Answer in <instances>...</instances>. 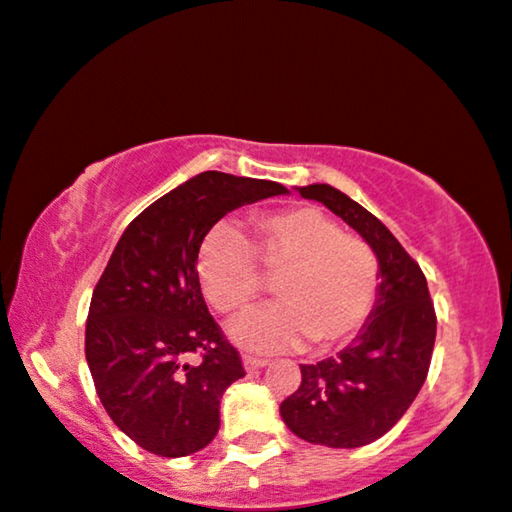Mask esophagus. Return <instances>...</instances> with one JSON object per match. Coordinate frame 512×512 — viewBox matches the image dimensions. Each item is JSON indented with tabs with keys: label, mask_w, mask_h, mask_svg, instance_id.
Wrapping results in <instances>:
<instances>
[{
	"label": "esophagus",
	"mask_w": 512,
	"mask_h": 512,
	"mask_svg": "<svg viewBox=\"0 0 512 512\" xmlns=\"http://www.w3.org/2000/svg\"><path fill=\"white\" fill-rule=\"evenodd\" d=\"M269 362L264 360V357H255V355H243V367L248 369H260V367H267Z\"/></svg>",
	"instance_id": "1"
}]
</instances>
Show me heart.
<instances>
[{
	"mask_svg": "<svg viewBox=\"0 0 512 512\" xmlns=\"http://www.w3.org/2000/svg\"><path fill=\"white\" fill-rule=\"evenodd\" d=\"M257 262L279 274V303L245 312L231 336L245 348L276 353L312 341L334 348L365 326L379 298V257L365 238L343 233L317 207L264 214L248 240L231 224L209 229L197 250V276L219 312L245 310L262 291Z\"/></svg>",
	"mask_w": 512,
	"mask_h": 512,
	"instance_id": "heart-1",
	"label": "heart"
}]
</instances>
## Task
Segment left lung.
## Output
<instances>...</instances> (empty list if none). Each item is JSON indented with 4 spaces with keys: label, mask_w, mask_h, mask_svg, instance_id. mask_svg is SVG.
<instances>
[{
    "label": "left lung",
    "mask_w": 512,
    "mask_h": 512,
    "mask_svg": "<svg viewBox=\"0 0 512 512\" xmlns=\"http://www.w3.org/2000/svg\"><path fill=\"white\" fill-rule=\"evenodd\" d=\"M298 190L372 245L381 283L377 305L355 341L317 365H300L303 381L281 403V417L310 443L360 448L389 432L420 393L436 341L434 303L420 264L372 212L326 183Z\"/></svg>",
    "instance_id": "8db88e82"
}]
</instances>
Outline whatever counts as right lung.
<instances>
[{
  "label": "right lung",
  "mask_w": 512,
  "mask_h": 512,
  "mask_svg": "<svg viewBox=\"0 0 512 512\" xmlns=\"http://www.w3.org/2000/svg\"><path fill=\"white\" fill-rule=\"evenodd\" d=\"M283 193L205 171L143 209L116 243L92 291L85 360L107 415L145 451L183 458L217 436L221 393L245 369L202 298L197 250L233 209Z\"/></svg>",
  "instance_id": "add662e5"
}]
</instances>
